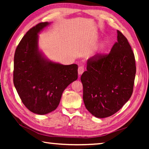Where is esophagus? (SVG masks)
<instances>
[{"label": "esophagus", "instance_id": "esophagus-1", "mask_svg": "<svg viewBox=\"0 0 149 149\" xmlns=\"http://www.w3.org/2000/svg\"><path fill=\"white\" fill-rule=\"evenodd\" d=\"M83 72H84V66H79V68H78V74L81 75Z\"/></svg>", "mask_w": 149, "mask_h": 149}]
</instances>
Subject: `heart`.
<instances>
[{"label":"heart","mask_w":149,"mask_h":149,"mask_svg":"<svg viewBox=\"0 0 149 149\" xmlns=\"http://www.w3.org/2000/svg\"><path fill=\"white\" fill-rule=\"evenodd\" d=\"M107 47H108V43H107V42H104L100 44L99 50H98V54H99V56H101L104 55V54L106 51Z\"/></svg>","instance_id":"b5f03b06"}]
</instances>
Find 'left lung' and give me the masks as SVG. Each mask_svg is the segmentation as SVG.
<instances>
[{
  "label": "left lung",
  "instance_id": "8db88e82",
  "mask_svg": "<svg viewBox=\"0 0 149 149\" xmlns=\"http://www.w3.org/2000/svg\"><path fill=\"white\" fill-rule=\"evenodd\" d=\"M81 77L85 107L97 118H106L130 99L136 75L134 53L127 38L117 31V42L107 56L95 55L86 61Z\"/></svg>",
  "mask_w": 149,
  "mask_h": 149
}]
</instances>
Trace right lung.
<instances>
[{"mask_svg":"<svg viewBox=\"0 0 149 149\" xmlns=\"http://www.w3.org/2000/svg\"><path fill=\"white\" fill-rule=\"evenodd\" d=\"M49 22L31 28L22 38L14 56L13 83L22 102L31 112L54 111L63 92L78 77L76 64L64 65L49 59L39 48V34Z\"/></svg>","mask_w":149,"mask_h":149,"instance_id":"right-lung-1","label":"right lung"}]
</instances>
